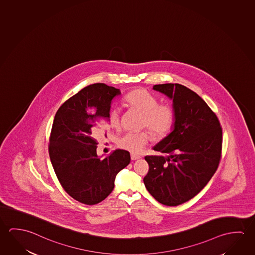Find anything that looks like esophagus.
<instances>
[{"instance_id":"obj_1","label":"esophagus","mask_w":255,"mask_h":255,"mask_svg":"<svg viewBox=\"0 0 255 255\" xmlns=\"http://www.w3.org/2000/svg\"><path fill=\"white\" fill-rule=\"evenodd\" d=\"M139 158H141V156H138V155H135V154H131V159L132 160H136V159H139Z\"/></svg>"}]
</instances>
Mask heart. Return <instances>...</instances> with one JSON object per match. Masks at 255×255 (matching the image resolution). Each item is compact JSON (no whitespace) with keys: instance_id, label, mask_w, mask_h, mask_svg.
I'll return each instance as SVG.
<instances>
[{"instance_id":"obj_1","label":"heart","mask_w":255,"mask_h":255,"mask_svg":"<svg viewBox=\"0 0 255 255\" xmlns=\"http://www.w3.org/2000/svg\"><path fill=\"white\" fill-rule=\"evenodd\" d=\"M124 101L129 109L141 114V128L150 130L155 139H163L171 132L174 122V110L168 105H158V99L146 89H134L126 96ZM108 124L112 128H120L119 110L110 111ZM151 134L147 131L128 132L119 139V146L131 153H141L152 137Z\"/></svg>"}]
</instances>
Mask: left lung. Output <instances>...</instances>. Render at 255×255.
Returning <instances> with one entry per match:
<instances>
[{"label": "left lung", "mask_w": 255, "mask_h": 255, "mask_svg": "<svg viewBox=\"0 0 255 255\" xmlns=\"http://www.w3.org/2000/svg\"><path fill=\"white\" fill-rule=\"evenodd\" d=\"M173 100L174 129L153 147L166 156H146V189L157 201L175 206L206 186L222 157L223 129L216 114L198 94L178 83L153 86Z\"/></svg>", "instance_id": "1"}]
</instances>
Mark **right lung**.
<instances>
[{"label":"right lung","mask_w":255,"mask_h":255,"mask_svg":"<svg viewBox=\"0 0 255 255\" xmlns=\"http://www.w3.org/2000/svg\"><path fill=\"white\" fill-rule=\"evenodd\" d=\"M120 89L104 83L85 87L61 105L53 122L49 153L64 190L85 205H96L114 188L118 173L129 164L128 150H116L106 158L97 156L92 127L107 120L111 103ZM106 135V134H105Z\"/></svg>","instance_id":"obj_1"}]
</instances>
